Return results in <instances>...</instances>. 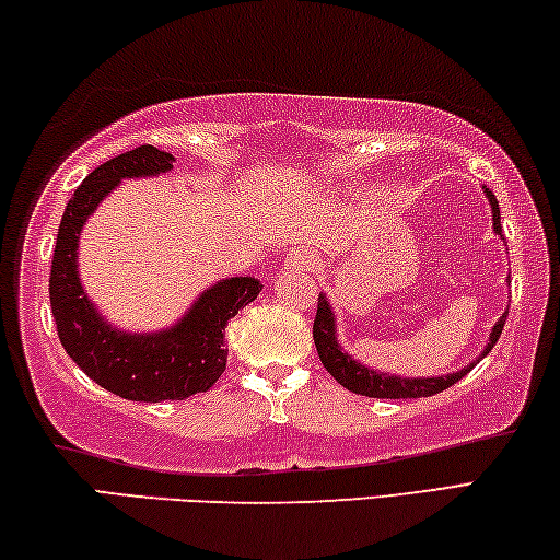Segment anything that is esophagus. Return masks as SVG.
<instances>
[{
  "instance_id": "obj_1",
  "label": "esophagus",
  "mask_w": 560,
  "mask_h": 560,
  "mask_svg": "<svg viewBox=\"0 0 560 560\" xmlns=\"http://www.w3.org/2000/svg\"><path fill=\"white\" fill-rule=\"evenodd\" d=\"M288 265L295 270H307L315 265V255H310L307 250H292L288 255Z\"/></svg>"
}]
</instances>
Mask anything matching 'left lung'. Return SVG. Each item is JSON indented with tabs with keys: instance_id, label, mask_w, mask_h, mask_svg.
Here are the masks:
<instances>
[{
	"instance_id": "1",
	"label": "left lung",
	"mask_w": 560,
	"mask_h": 560,
	"mask_svg": "<svg viewBox=\"0 0 560 560\" xmlns=\"http://www.w3.org/2000/svg\"><path fill=\"white\" fill-rule=\"evenodd\" d=\"M483 194L489 198L491 213H493V231L501 235V213H499V200L493 198L489 188H483ZM506 315L503 313L497 325H493L491 335H489V345L483 347L481 357H487L491 352V347L497 345L501 337V329L506 325ZM313 337H315V347L319 360H323L325 370L332 374V377L354 394H362V397H377V399H417V397H432V394H439L452 387V384L459 382L466 372L474 370V364L481 360L471 362L464 370L446 374V377H427V380H407V377H397V374H384V372H374L370 366H364L360 362H354L350 354L342 352L340 342H337V327H335V313L332 305H329L325 295L317 298V315L313 323Z\"/></svg>"
}]
</instances>
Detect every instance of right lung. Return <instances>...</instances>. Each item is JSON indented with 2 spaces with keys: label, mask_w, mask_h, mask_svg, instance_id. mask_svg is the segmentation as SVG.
Wrapping results in <instances>:
<instances>
[{
  "label": "right lung",
  "mask_w": 560,
  "mask_h": 560,
  "mask_svg": "<svg viewBox=\"0 0 560 560\" xmlns=\"http://www.w3.org/2000/svg\"><path fill=\"white\" fill-rule=\"evenodd\" d=\"M173 168V155L139 145L101 163L73 190L63 208L49 275V300L63 350L91 380L131 401L186 399L208 392L225 372V325L260 295L255 278H228L200 295L186 317L151 335L118 332L91 305L77 272L79 233L124 178L159 176Z\"/></svg>",
  "instance_id": "1"
}]
</instances>
